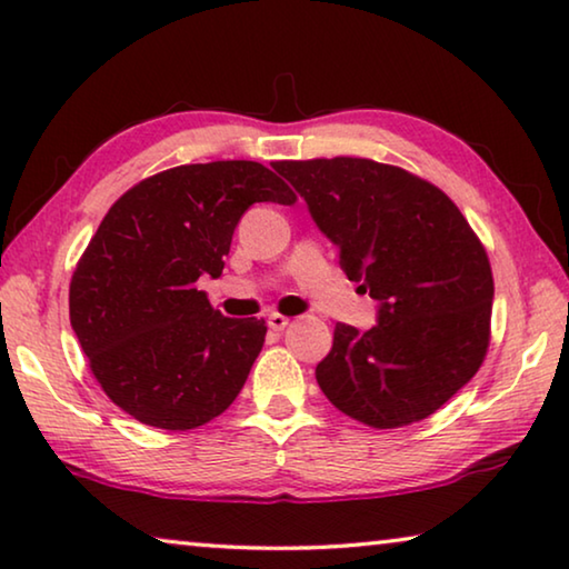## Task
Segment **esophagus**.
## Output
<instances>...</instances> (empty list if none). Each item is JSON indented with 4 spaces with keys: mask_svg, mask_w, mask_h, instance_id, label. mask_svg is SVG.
Segmentation results:
<instances>
[{
    "mask_svg": "<svg viewBox=\"0 0 569 569\" xmlns=\"http://www.w3.org/2000/svg\"><path fill=\"white\" fill-rule=\"evenodd\" d=\"M288 321H291V319H288V317H283V313H270V317H268V327L270 329H273V331H283L286 327H288Z\"/></svg>",
    "mask_w": 569,
    "mask_h": 569,
    "instance_id": "obj_1",
    "label": "esophagus"
}]
</instances>
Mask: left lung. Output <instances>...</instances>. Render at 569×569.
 Listing matches in <instances>:
<instances>
[{"label":"left lung","instance_id":"8db88e82","mask_svg":"<svg viewBox=\"0 0 569 569\" xmlns=\"http://www.w3.org/2000/svg\"><path fill=\"white\" fill-rule=\"evenodd\" d=\"M339 248L349 281L380 301L377 323L333 327L317 382L369 428L426 420L479 372L491 339L489 256L453 200L372 159L276 161Z\"/></svg>","mask_w":569,"mask_h":569}]
</instances>
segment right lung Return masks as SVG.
<instances>
[{"instance_id":"obj_1","label":"right lung","mask_w":569,"mask_h":569,"mask_svg":"<svg viewBox=\"0 0 569 569\" xmlns=\"http://www.w3.org/2000/svg\"><path fill=\"white\" fill-rule=\"evenodd\" d=\"M256 202L296 194L258 161L159 171L111 204L80 256L70 323L103 392L143 426L200 428L246 385L266 321L222 317L197 281L220 278Z\"/></svg>"}]
</instances>
